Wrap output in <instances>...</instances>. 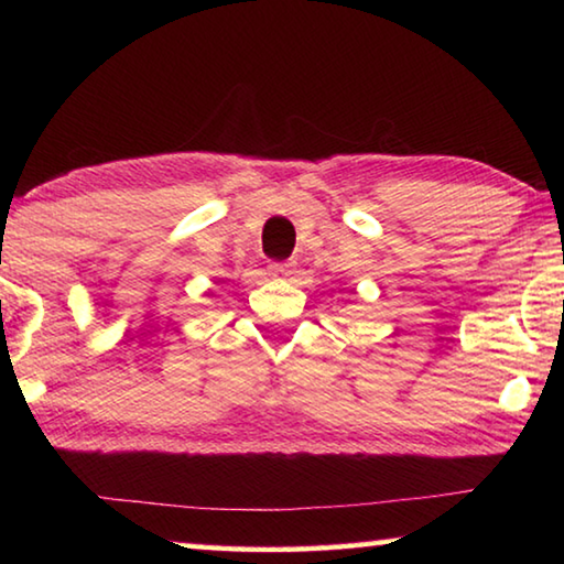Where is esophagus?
<instances>
[{"label":"esophagus","instance_id":"1","mask_svg":"<svg viewBox=\"0 0 564 564\" xmlns=\"http://www.w3.org/2000/svg\"><path fill=\"white\" fill-rule=\"evenodd\" d=\"M269 273L273 275V279H289V275L293 273V265L273 261V263H269Z\"/></svg>","mask_w":564,"mask_h":564}]
</instances>
